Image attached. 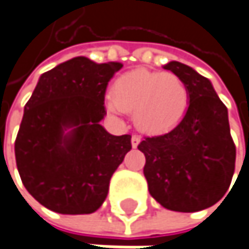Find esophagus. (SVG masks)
<instances>
[{"label": "esophagus", "instance_id": "34e87169", "mask_svg": "<svg viewBox=\"0 0 249 249\" xmlns=\"http://www.w3.org/2000/svg\"><path fill=\"white\" fill-rule=\"evenodd\" d=\"M139 142H141V138H139L138 135H135V134H134V135L131 137V143H132V146H134V148H137Z\"/></svg>", "mask_w": 249, "mask_h": 249}]
</instances>
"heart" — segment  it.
I'll return each instance as SVG.
<instances>
[{
    "label": "heart",
    "mask_w": 249,
    "mask_h": 249,
    "mask_svg": "<svg viewBox=\"0 0 249 249\" xmlns=\"http://www.w3.org/2000/svg\"><path fill=\"white\" fill-rule=\"evenodd\" d=\"M189 101L187 86L178 76L135 69L117 79L106 107L114 115L132 112L134 124L143 132L163 134L182 123Z\"/></svg>",
    "instance_id": "1"
}]
</instances>
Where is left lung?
I'll return each mask as SVG.
<instances>
[{
	"label": "left lung",
	"mask_w": 249,
	"mask_h": 249,
	"mask_svg": "<svg viewBox=\"0 0 249 249\" xmlns=\"http://www.w3.org/2000/svg\"><path fill=\"white\" fill-rule=\"evenodd\" d=\"M187 86L189 110L180 124L138 145L151 196L172 212L209 209L227 193L235 169L228 111L212 81L180 62L165 65Z\"/></svg>",
	"instance_id": "1"
}]
</instances>
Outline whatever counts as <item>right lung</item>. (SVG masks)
Wrapping results in <instances>:
<instances>
[{
	"instance_id": "right-lung-1",
	"label": "right lung",
	"mask_w": 249,
	"mask_h": 249,
	"mask_svg": "<svg viewBox=\"0 0 249 249\" xmlns=\"http://www.w3.org/2000/svg\"><path fill=\"white\" fill-rule=\"evenodd\" d=\"M120 62L77 56L43 73L23 108L15 159L25 189L59 214L94 213L112 173L131 149V135L100 124L104 95Z\"/></svg>"
}]
</instances>
